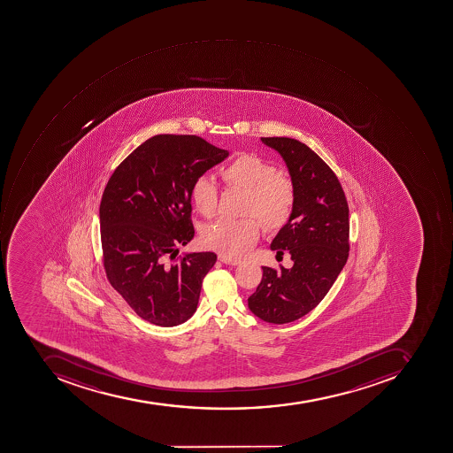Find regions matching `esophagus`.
I'll return each mask as SVG.
<instances>
[{
	"mask_svg": "<svg viewBox=\"0 0 453 453\" xmlns=\"http://www.w3.org/2000/svg\"><path fill=\"white\" fill-rule=\"evenodd\" d=\"M219 260L220 262L225 263V265H240L241 260L240 259H230V257H226V256H219Z\"/></svg>",
	"mask_w": 453,
	"mask_h": 453,
	"instance_id": "obj_1",
	"label": "esophagus"
}]
</instances>
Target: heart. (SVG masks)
Segmentation results:
<instances>
[{
  "instance_id": "b5f03b06",
  "label": "heart",
  "mask_w": 453,
  "mask_h": 453,
  "mask_svg": "<svg viewBox=\"0 0 453 453\" xmlns=\"http://www.w3.org/2000/svg\"><path fill=\"white\" fill-rule=\"evenodd\" d=\"M219 175L227 188L243 191L241 213L247 216L206 226L201 240L206 248L226 257H240L252 248L262 226L265 231H275L287 225L294 212L296 190L292 179L255 154H238L220 168ZM190 198L198 213L205 218L215 215L218 191L211 179L194 181Z\"/></svg>"
}]
</instances>
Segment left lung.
Here are the masks:
<instances>
[{"label": "left lung", "mask_w": 453, "mask_h": 453, "mask_svg": "<svg viewBox=\"0 0 453 453\" xmlns=\"http://www.w3.org/2000/svg\"><path fill=\"white\" fill-rule=\"evenodd\" d=\"M287 163L296 190L294 212L272 242L294 265L262 267L248 299L250 311L270 324H288L319 306L349 257V205L341 181L324 159L290 138H262Z\"/></svg>", "instance_id": "obj_1"}]
</instances>
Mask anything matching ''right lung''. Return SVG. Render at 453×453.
Here are the masks:
<instances>
[{"label":"right lung","mask_w":453,"mask_h":453,"mask_svg":"<svg viewBox=\"0 0 453 453\" xmlns=\"http://www.w3.org/2000/svg\"><path fill=\"white\" fill-rule=\"evenodd\" d=\"M227 150L196 134H156L112 172L100 201L107 280L136 314L158 326L188 321L215 253L176 257L194 237L190 190Z\"/></svg>","instance_id":"obj_1"}]
</instances>
